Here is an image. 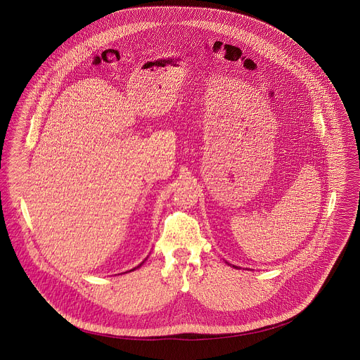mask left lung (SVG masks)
<instances>
[{
    "mask_svg": "<svg viewBox=\"0 0 360 360\" xmlns=\"http://www.w3.org/2000/svg\"><path fill=\"white\" fill-rule=\"evenodd\" d=\"M226 263H228V262H226ZM228 264H229V263H228ZM229 266H231V264H229ZM232 267H235V269H239L238 266H232Z\"/></svg>",
    "mask_w": 360,
    "mask_h": 360,
    "instance_id": "8db88e82",
    "label": "left lung"
}]
</instances>
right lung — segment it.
Listing matches in <instances>:
<instances>
[{"instance_id": "obj_1", "label": "right lung", "mask_w": 360, "mask_h": 360, "mask_svg": "<svg viewBox=\"0 0 360 360\" xmlns=\"http://www.w3.org/2000/svg\"><path fill=\"white\" fill-rule=\"evenodd\" d=\"M146 260H147V257H146V259H144V260H143V262H141V263H140V264H139V266H137V267H135V269H132V270H129V271H134V270H136V269H139V267H140V266H143V263H144V262H146Z\"/></svg>"}]
</instances>
